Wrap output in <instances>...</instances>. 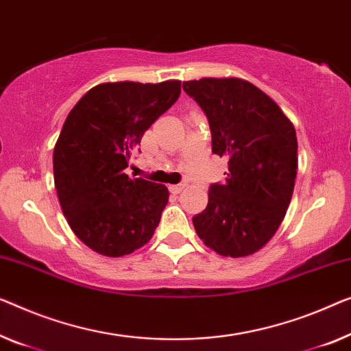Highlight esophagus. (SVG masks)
<instances>
[{
	"mask_svg": "<svg viewBox=\"0 0 351 351\" xmlns=\"http://www.w3.org/2000/svg\"><path fill=\"white\" fill-rule=\"evenodd\" d=\"M184 187H186V184H176V186H170L169 191L176 195V193H180L182 189H184Z\"/></svg>",
	"mask_w": 351,
	"mask_h": 351,
	"instance_id": "34e87169",
	"label": "esophagus"
}]
</instances>
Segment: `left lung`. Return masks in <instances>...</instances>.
<instances>
[{"label": "left lung", "mask_w": 351, "mask_h": 351, "mask_svg": "<svg viewBox=\"0 0 351 351\" xmlns=\"http://www.w3.org/2000/svg\"><path fill=\"white\" fill-rule=\"evenodd\" d=\"M182 90L205 112L213 153L228 159L223 184L192 217L208 247L247 257L274 237L289 209L298 169L295 128L279 106L243 78H200Z\"/></svg>", "instance_id": "left-lung-1"}]
</instances>
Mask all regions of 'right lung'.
Returning a JSON list of instances; mask_svg holds the SVG:
<instances>
[{
    "label": "right lung",
    "mask_w": 351,
    "mask_h": 351,
    "mask_svg": "<svg viewBox=\"0 0 351 351\" xmlns=\"http://www.w3.org/2000/svg\"><path fill=\"white\" fill-rule=\"evenodd\" d=\"M180 94V80L101 83L67 114L53 151L55 187L72 232L94 252L123 257L153 238L169 189L124 169Z\"/></svg>",
    "instance_id": "add662e5"
}]
</instances>
